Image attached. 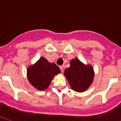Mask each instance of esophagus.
Segmentation results:
<instances>
[{"label": "esophagus", "instance_id": "obj_1", "mask_svg": "<svg viewBox=\"0 0 121 121\" xmlns=\"http://www.w3.org/2000/svg\"><path fill=\"white\" fill-rule=\"evenodd\" d=\"M60 70H61V72H63V70H64V66H63V65H62V66H60Z\"/></svg>", "mask_w": 121, "mask_h": 121}]
</instances>
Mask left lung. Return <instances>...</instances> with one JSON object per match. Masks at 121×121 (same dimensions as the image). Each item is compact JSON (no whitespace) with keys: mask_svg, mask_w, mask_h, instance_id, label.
<instances>
[{"mask_svg":"<svg viewBox=\"0 0 121 121\" xmlns=\"http://www.w3.org/2000/svg\"><path fill=\"white\" fill-rule=\"evenodd\" d=\"M70 67L67 68L64 75L73 90L81 93L88 89L94 79L95 72L90 65H84L75 58L70 61Z\"/></svg>","mask_w":121,"mask_h":121,"instance_id":"1","label":"left lung"}]
</instances>
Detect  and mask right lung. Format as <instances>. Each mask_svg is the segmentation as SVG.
<instances>
[{"label":"right lung","instance_id":"1","mask_svg":"<svg viewBox=\"0 0 121 121\" xmlns=\"http://www.w3.org/2000/svg\"><path fill=\"white\" fill-rule=\"evenodd\" d=\"M61 72L54 63H51L44 57H41L34 65L27 69V78L34 87L40 91L47 89L53 77Z\"/></svg>","mask_w":121,"mask_h":121}]
</instances>
